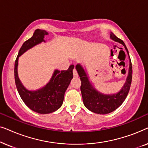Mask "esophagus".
Instances as JSON below:
<instances>
[{
	"mask_svg": "<svg viewBox=\"0 0 148 148\" xmlns=\"http://www.w3.org/2000/svg\"><path fill=\"white\" fill-rule=\"evenodd\" d=\"M73 75H74V77H77V76H78L77 72V70H76L75 68H74L73 71Z\"/></svg>",
	"mask_w": 148,
	"mask_h": 148,
	"instance_id": "34e87169",
	"label": "esophagus"
}]
</instances>
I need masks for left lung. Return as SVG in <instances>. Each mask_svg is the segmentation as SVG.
I'll return each mask as SVG.
<instances>
[{
    "mask_svg": "<svg viewBox=\"0 0 148 148\" xmlns=\"http://www.w3.org/2000/svg\"><path fill=\"white\" fill-rule=\"evenodd\" d=\"M110 38L124 46L129 58L128 75L124 86L119 92L113 94H104L100 92L92 86V83L89 79L86 70L84 69L82 64H77L75 66L77 71L82 81L80 88L84 104L89 110L100 114H105L112 112L123 104L128 95L130 90L131 81H132V64L126 45L123 40L117 38L112 32L110 33Z\"/></svg>",
    "mask_w": 148,
    "mask_h": 148,
    "instance_id": "obj_1",
    "label": "left lung"
}]
</instances>
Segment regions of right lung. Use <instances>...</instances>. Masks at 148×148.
<instances>
[{"label": "right lung", "instance_id": "add662e5", "mask_svg": "<svg viewBox=\"0 0 148 148\" xmlns=\"http://www.w3.org/2000/svg\"><path fill=\"white\" fill-rule=\"evenodd\" d=\"M48 35L45 30L38 29L32 38L25 41L20 48L19 54L15 60V81L19 94L26 106L34 112L40 114H49L57 110L62 106L64 93L71 81L73 77V70L74 65H71L67 70H54L49 82L39 90L31 91L26 89L20 81L18 76V60L20 56L34 46L44 42V36Z\"/></svg>", "mask_w": 148, "mask_h": 148}]
</instances>
